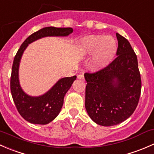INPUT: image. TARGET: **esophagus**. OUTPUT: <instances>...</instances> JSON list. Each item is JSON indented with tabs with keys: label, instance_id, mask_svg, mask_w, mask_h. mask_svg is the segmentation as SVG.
<instances>
[{
	"label": "esophagus",
	"instance_id": "34e87169",
	"mask_svg": "<svg viewBox=\"0 0 154 154\" xmlns=\"http://www.w3.org/2000/svg\"><path fill=\"white\" fill-rule=\"evenodd\" d=\"M77 79H82V80H84L85 79V76H84L83 74H79L77 75Z\"/></svg>",
	"mask_w": 154,
	"mask_h": 154
}]
</instances>
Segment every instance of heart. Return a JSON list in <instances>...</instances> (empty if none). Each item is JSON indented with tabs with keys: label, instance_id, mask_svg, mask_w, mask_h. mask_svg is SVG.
<instances>
[{
	"label": "heart",
	"instance_id": "1",
	"mask_svg": "<svg viewBox=\"0 0 154 154\" xmlns=\"http://www.w3.org/2000/svg\"><path fill=\"white\" fill-rule=\"evenodd\" d=\"M79 50L85 55L94 53L93 66L99 69L107 66L113 59L117 51V42L110 35H94L82 41Z\"/></svg>",
	"mask_w": 154,
	"mask_h": 154
}]
</instances>
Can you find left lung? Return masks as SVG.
I'll return each instance as SVG.
<instances>
[{"mask_svg": "<svg viewBox=\"0 0 154 154\" xmlns=\"http://www.w3.org/2000/svg\"><path fill=\"white\" fill-rule=\"evenodd\" d=\"M117 57L105 67L85 72V107L91 119L112 126L129 118L139 103L142 90L137 57L131 44L116 33Z\"/></svg>", "mask_w": 154, "mask_h": 154, "instance_id": "left-lung-1", "label": "left lung"}]
</instances>
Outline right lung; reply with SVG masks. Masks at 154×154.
<instances>
[{
	"label": "right lung",
	"mask_w": 154,
	"mask_h": 154,
	"mask_svg": "<svg viewBox=\"0 0 154 154\" xmlns=\"http://www.w3.org/2000/svg\"><path fill=\"white\" fill-rule=\"evenodd\" d=\"M72 28L48 26L30 35L18 49L12 64L10 89L12 99L20 115L30 123L46 125L56 118L64 104V97L70 88L76 75L60 79L47 92L39 97L26 95L20 88L18 81V66L20 58L28 44L47 36H66L72 32Z\"/></svg>",
	"instance_id": "1"
}]
</instances>
